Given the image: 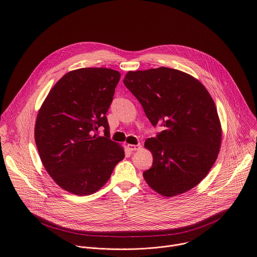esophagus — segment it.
<instances>
[{
    "mask_svg": "<svg viewBox=\"0 0 257 257\" xmlns=\"http://www.w3.org/2000/svg\"><path fill=\"white\" fill-rule=\"evenodd\" d=\"M127 149L130 151V152H135V151H139L141 149V145L140 144H127Z\"/></svg>",
    "mask_w": 257,
    "mask_h": 257,
    "instance_id": "34e87169",
    "label": "esophagus"
}]
</instances>
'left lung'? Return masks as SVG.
Returning a JSON list of instances; mask_svg holds the SVG:
<instances>
[{
	"instance_id": "1",
	"label": "left lung",
	"mask_w": 257,
	"mask_h": 257,
	"mask_svg": "<svg viewBox=\"0 0 257 257\" xmlns=\"http://www.w3.org/2000/svg\"><path fill=\"white\" fill-rule=\"evenodd\" d=\"M123 82L151 123L164 127L144 142L154 158L152 168L143 173L149 186L172 197L198 185L222 141L221 122L206 88L187 73L166 67L129 71Z\"/></svg>"
}]
</instances>
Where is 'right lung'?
Returning a JSON list of instances; mask_svg holds the SVG:
<instances>
[{
  "mask_svg": "<svg viewBox=\"0 0 257 257\" xmlns=\"http://www.w3.org/2000/svg\"><path fill=\"white\" fill-rule=\"evenodd\" d=\"M121 74L107 68H81L65 74L42 104L34 139L42 163L64 190L90 195L111 177L125 158L109 139L106 112ZM99 127L104 137H98Z\"/></svg>",
  "mask_w": 257,
  "mask_h": 257,
  "instance_id": "obj_1",
  "label": "right lung"
}]
</instances>
